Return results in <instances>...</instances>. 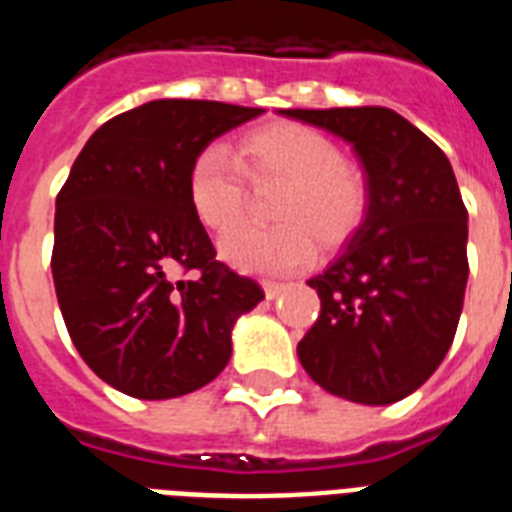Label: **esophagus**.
Wrapping results in <instances>:
<instances>
[{"label": "esophagus", "instance_id": "34e87169", "mask_svg": "<svg viewBox=\"0 0 512 512\" xmlns=\"http://www.w3.org/2000/svg\"><path fill=\"white\" fill-rule=\"evenodd\" d=\"M261 288L267 293V298H277L285 290V282H277V280H261Z\"/></svg>", "mask_w": 512, "mask_h": 512}]
</instances>
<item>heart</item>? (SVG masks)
Instances as JSON below:
<instances>
[{
  "label": "heart",
  "instance_id": "b5f03b06",
  "mask_svg": "<svg viewBox=\"0 0 512 512\" xmlns=\"http://www.w3.org/2000/svg\"><path fill=\"white\" fill-rule=\"evenodd\" d=\"M232 161L222 147H203L187 169V200L206 230L224 235L245 214L248 185H282L272 219L222 240V256L248 272H288L320 248L333 253L362 232L372 206L370 179L343 161L330 137L296 121L256 126L237 137ZM244 174L240 175L239 171Z\"/></svg>",
  "mask_w": 512,
  "mask_h": 512
}]
</instances>
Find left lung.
Returning a JSON list of instances; mask_svg holds the SVG:
<instances>
[{
	"mask_svg": "<svg viewBox=\"0 0 512 512\" xmlns=\"http://www.w3.org/2000/svg\"><path fill=\"white\" fill-rule=\"evenodd\" d=\"M354 145L372 206L309 285L320 317L298 359L325 391L391 404L418 391L455 341L468 282V208L447 155L388 108L282 110Z\"/></svg>",
	"mask_w": 512,
	"mask_h": 512,
	"instance_id": "1",
	"label": "left lung"
}]
</instances>
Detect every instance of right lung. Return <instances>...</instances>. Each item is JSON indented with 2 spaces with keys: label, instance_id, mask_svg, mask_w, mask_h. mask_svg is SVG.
<instances>
[{
  "label": "right lung",
  "instance_id": "add662e5",
  "mask_svg": "<svg viewBox=\"0 0 512 512\" xmlns=\"http://www.w3.org/2000/svg\"><path fill=\"white\" fill-rule=\"evenodd\" d=\"M214 100H153L89 137L57 192L52 277L81 359L137 399H171L227 367L232 322L264 298L216 259L187 200L192 158L261 116Z\"/></svg>",
  "mask_w": 512,
  "mask_h": 512
}]
</instances>
